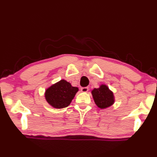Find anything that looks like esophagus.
Listing matches in <instances>:
<instances>
[{
  "label": "esophagus",
  "instance_id": "34e87169",
  "mask_svg": "<svg viewBox=\"0 0 157 157\" xmlns=\"http://www.w3.org/2000/svg\"><path fill=\"white\" fill-rule=\"evenodd\" d=\"M81 91L82 92H87L88 91V87H84L81 88Z\"/></svg>",
  "mask_w": 157,
  "mask_h": 157
}]
</instances>
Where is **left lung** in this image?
<instances>
[{
  "instance_id": "obj_1",
  "label": "left lung",
  "mask_w": 157,
  "mask_h": 157,
  "mask_svg": "<svg viewBox=\"0 0 157 157\" xmlns=\"http://www.w3.org/2000/svg\"><path fill=\"white\" fill-rule=\"evenodd\" d=\"M92 94L95 104L100 109L108 108L115 102L113 92L105 84H101L98 88L93 89Z\"/></svg>"
}]
</instances>
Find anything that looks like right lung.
Instances as JSON below:
<instances>
[{
  "mask_svg": "<svg viewBox=\"0 0 157 157\" xmlns=\"http://www.w3.org/2000/svg\"><path fill=\"white\" fill-rule=\"evenodd\" d=\"M78 90V88L73 87L69 82L61 79L46 89L44 96L46 102L52 107L63 109L70 105Z\"/></svg>",
  "mask_w": 157,
  "mask_h": 157,
  "instance_id": "right-lung-1",
  "label": "right lung"
}]
</instances>
